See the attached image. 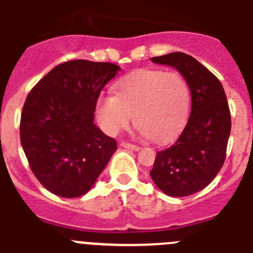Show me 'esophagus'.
Here are the masks:
<instances>
[{
    "label": "esophagus",
    "instance_id": "34e87169",
    "mask_svg": "<svg viewBox=\"0 0 253 253\" xmlns=\"http://www.w3.org/2000/svg\"><path fill=\"white\" fill-rule=\"evenodd\" d=\"M120 145H122L123 148H126V149L135 150V152H136V150H139V149H140V148H139L138 145H135V144H131V143H128V142H123L122 144H120Z\"/></svg>",
    "mask_w": 253,
    "mask_h": 253
}]
</instances>
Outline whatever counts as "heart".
I'll list each match as a JSON object with an SVG mask.
<instances>
[{
  "mask_svg": "<svg viewBox=\"0 0 253 253\" xmlns=\"http://www.w3.org/2000/svg\"><path fill=\"white\" fill-rule=\"evenodd\" d=\"M191 108L188 81L178 73L143 69L125 76L114 89V96H101L96 115L111 134L135 123L155 143L174 139L184 126Z\"/></svg>",
  "mask_w": 253,
  "mask_h": 253,
  "instance_id": "heart-1",
  "label": "heart"
}]
</instances>
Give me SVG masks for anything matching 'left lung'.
I'll return each mask as SVG.
<instances>
[{
    "instance_id": "obj_1",
    "label": "left lung",
    "mask_w": 253,
    "mask_h": 253,
    "mask_svg": "<svg viewBox=\"0 0 253 253\" xmlns=\"http://www.w3.org/2000/svg\"><path fill=\"white\" fill-rule=\"evenodd\" d=\"M177 69L188 81L192 109L178 139L157 152L150 177L170 197H185L207 187L226 161L231 113L221 81L191 55L170 52L152 57Z\"/></svg>"
}]
</instances>
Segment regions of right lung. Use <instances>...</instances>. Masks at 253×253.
I'll return each mask as SVG.
<instances>
[{
	"instance_id": "add662e5",
	"label": "right lung",
	"mask_w": 253,
	"mask_h": 253,
	"mask_svg": "<svg viewBox=\"0 0 253 253\" xmlns=\"http://www.w3.org/2000/svg\"><path fill=\"white\" fill-rule=\"evenodd\" d=\"M120 68L110 62L70 60L46 74L27 95L20 139L29 166L51 193H87L117 150L114 138L94 124L103 87Z\"/></svg>"
}]
</instances>
